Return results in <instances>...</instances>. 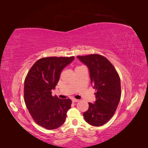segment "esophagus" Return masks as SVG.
<instances>
[{
	"mask_svg": "<svg viewBox=\"0 0 148 148\" xmlns=\"http://www.w3.org/2000/svg\"><path fill=\"white\" fill-rule=\"evenodd\" d=\"M78 101H79V100H77V99H72V102H77Z\"/></svg>",
	"mask_w": 148,
	"mask_h": 148,
	"instance_id": "obj_1",
	"label": "esophagus"
}]
</instances>
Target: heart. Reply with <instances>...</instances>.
I'll use <instances>...</instances> for the list:
<instances>
[{
  "instance_id": "obj_1",
  "label": "heart",
  "mask_w": 148,
  "mask_h": 148,
  "mask_svg": "<svg viewBox=\"0 0 148 148\" xmlns=\"http://www.w3.org/2000/svg\"><path fill=\"white\" fill-rule=\"evenodd\" d=\"M77 67H79V66H77ZM77 67H76V68H77Z\"/></svg>"
}]
</instances>
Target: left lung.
I'll use <instances>...</instances> for the list:
<instances>
[{
  "mask_svg": "<svg viewBox=\"0 0 148 148\" xmlns=\"http://www.w3.org/2000/svg\"><path fill=\"white\" fill-rule=\"evenodd\" d=\"M77 57L89 68L91 82L96 90V101L94 104L89 102L84 119L92 126H102L113 117L119 104L121 94L119 76L113 64L101 55Z\"/></svg>",
  "mask_w": 148,
  "mask_h": 148,
  "instance_id": "obj_1",
  "label": "left lung"
}]
</instances>
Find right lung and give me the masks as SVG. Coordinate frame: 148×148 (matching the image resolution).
I'll list each match as a JSON object with an SVG mask.
<instances>
[{
  "label": "right lung",
  "instance_id": "right-lung-1",
  "mask_svg": "<svg viewBox=\"0 0 148 148\" xmlns=\"http://www.w3.org/2000/svg\"><path fill=\"white\" fill-rule=\"evenodd\" d=\"M74 57H50L38 59L27 73L24 82V101L34 121L48 130L58 128L64 123L71 108L70 99L53 97L60 74Z\"/></svg>",
  "mask_w": 148,
  "mask_h": 148
}]
</instances>
